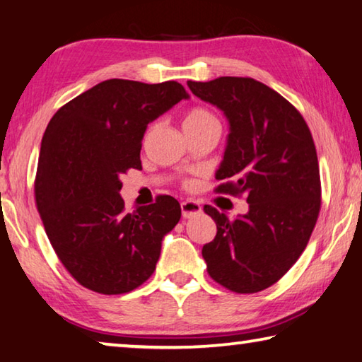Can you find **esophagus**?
<instances>
[{"label":"esophagus","instance_id":"obj_1","mask_svg":"<svg viewBox=\"0 0 362 362\" xmlns=\"http://www.w3.org/2000/svg\"><path fill=\"white\" fill-rule=\"evenodd\" d=\"M180 209H182V217L183 218H192L199 216L203 209H201V206L198 203H194V201H183L180 204Z\"/></svg>","mask_w":362,"mask_h":362}]
</instances>
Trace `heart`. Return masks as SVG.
<instances>
[{"label":"heart","instance_id":"obj_1","mask_svg":"<svg viewBox=\"0 0 362 362\" xmlns=\"http://www.w3.org/2000/svg\"><path fill=\"white\" fill-rule=\"evenodd\" d=\"M211 124L218 126V119L209 112V110H206L203 107L192 108L185 115V119H183V126L188 127V129L189 127L196 129V127H204Z\"/></svg>","mask_w":362,"mask_h":362}]
</instances>
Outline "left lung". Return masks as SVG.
<instances>
[{
	"label": "left lung",
	"mask_w": 362,
	"mask_h": 362,
	"mask_svg": "<svg viewBox=\"0 0 362 362\" xmlns=\"http://www.w3.org/2000/svg\"><path fill=\"white\" fill-rule=\"evenodd\" d=\"M201 100L230 121L217 193L244 196L246 216L230 220L204 206L217 235L204 244L209 276L236 293H255L284 276L310 241L321 209L316 146L303 116L276 90L252 78L188 81Z\"/></svg>",
	"instance_id": "obj_1"
}]
</instances>
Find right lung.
<instances>
[{
    "label": "right lung",
    "instance_id": "add662e5",
    "mask_svg": "<svg viewBox=\"0 0 362 362\" xmlns=\"http://www.w3.org/2000/svg\"><path fill=\"white\" fill-rule=\"evenodd\" d=\"M188 94L177 81L107 79L57 110L42 136L35 201L59 260L86 289L118 296L148 279L180 204L159 194L126 212L121 177L142 169L150 121Z\"/></svg>",
    "mask_w": 362,
    "mask_h": 362
}]
</instances>
